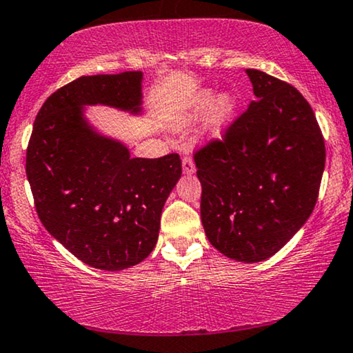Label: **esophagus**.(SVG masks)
<instances>
[{
  "instance_id": "1",
  "label": "esophagus",
  "mask_w": 353,
  "mask_h": 353,
  "mask_svg": "<svg viewBox=\"0 0 353 353\" xmlns=\"http://www.w3.org/2000/svg\"><path fill=\"white\" fill-rule=\"evenodd\" d=\"M182 171H183V174H187V176L195 174V171H196L195 161H193L190 157H183L182 158Z\"/></svg>"
}]
</instances>
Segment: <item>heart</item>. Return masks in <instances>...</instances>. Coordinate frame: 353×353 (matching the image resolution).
<instances>
[{
	"mask_svg": "<svg viewBox=\"0 0 353 353\" xmlns=\"http://www.w3.org/2000/svg\"><path fill=\"white\" fill-rule=\"evenodd\" d=\"M208 108V126L212 136H221V132L230 125L233 118H235L238 101L236 97L230 92H222L214 97V91L205 89L198 94L195 102H193V113L201 115Z\"/></svg>",
	"mask_w": 353,
	"mask_h": 353,
	"instance_id": "obj_1",
	"label": "heart"
}]
</instances>
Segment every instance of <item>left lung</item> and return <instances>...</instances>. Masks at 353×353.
<instances>
[{
    "instance_id": "left-lung-1",
    "label": "left lung",
    "mask_w": 353,
    "mask_h": 353,
    "mask_svg": "<svg viewBox=\"0 0 353 353\" xmlns=\"http://www.w3.org/2000/svg\"><path fill=\"white\" fill-rule=\"evenodd\" d=\"M246 73L256 101L193 158L208 240L250 264L274 256L309 219L326 152L315 113L294 86Z\"/></svg>"
}]
</instances>
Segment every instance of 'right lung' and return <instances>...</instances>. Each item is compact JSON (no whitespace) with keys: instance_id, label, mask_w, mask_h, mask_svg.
<instances>
[{"instance_id":"add662e5","label":"right lung","mask_w":353,"mask_h":353,"mask_svg":"<svg viewBox=\"0 0 353 353\" xmlns=\"http://www.w3.org/2000/svg\"><path fill=\"white\" fill-rule=\"evenodd\" d=\"M141 112L142 72L81 77L39 108L27 147V179L39 221L84 264L123 270L153 251L181 158H131L126 145L96 132L86 105Z\"/></svg>"}]
</instances>
